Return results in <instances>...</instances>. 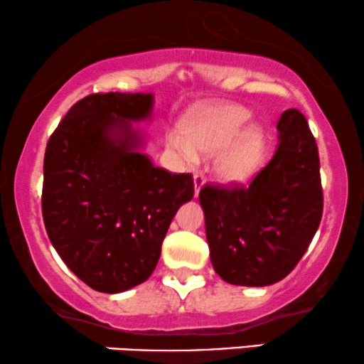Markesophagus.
<instances>
[{
	"mask_svg": "<svg viewBox=\"0 0 364 364\" xmlns=\"http://www.w3.org/2000/svg\"><path fill=\"white\" fill-rule=\"evenodd\" d=\"M204 182H205V178L200 172H197L196 176H193V193H196V197L199 196V192H200L202 186H204Z\"/></svg>",
	"mask_w": 364,
	"mask_h": 364,
	"instance_id": "obj_1",
	"label": "esophagus"
}]
</instances>
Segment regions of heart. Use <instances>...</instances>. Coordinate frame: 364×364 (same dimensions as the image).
<instances>
[{"mask_svg": "<svg viewBox=\"0 0 364 364\" xmlns=\"http://www.w3.org/2000/svg\"><path fill=\"white\" fill-rule=\"evenodd\" d=\"M251 112L240 105H215L192 113L186 120V136L168 132L167 145L186 164L197 160V152L207 157L219 155L217 173L228 182H244L254 176L261 162L264 132L249 125Z\"/></svg>", "mask_w": 364, "mask_h": 364, "instance_id": "heart-1", "label": "heart"}]
</instances>
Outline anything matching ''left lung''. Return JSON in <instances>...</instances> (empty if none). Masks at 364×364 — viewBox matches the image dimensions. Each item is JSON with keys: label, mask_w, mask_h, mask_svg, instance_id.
Returning <instances> with one entry per match:
<instances>
[{"label": "left lung", "mask_w": 364, "mask_h": 364, "mask_svg": "<svg viewBox=\"0 0 364 364\" xmlns=\"http://www.w3.org/2000/svg\"><path fill=\"white\" fill-rule=\"evenodd\" d=\"M277 132L274 155L247 187L200 188L210 262L229 284L262 287L284 279L323 217L319 154L308 122L289 108Z\"/></svg>", "instance_id": "obj_1"}]
</instances>
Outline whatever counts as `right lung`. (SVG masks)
<instances>
[{
	"mask_svg": "<svg viewBox=\"0 0 364 364\" xmlns=\"http://www.w3.org/2000/svg\"><path fill=\"white\" fill-rule=\"evenodd\" d=\"M152 93H93L70 108L46 144L41 210L48 237L92 289L115 294L147 281L191 173L155 167L132 122L152 117Z\"/></svg>",
	"mask_w": 364,
	"mask_h": 364,
	"instance_id": "obj_1",
	"label": "right lung"
}]
</instances>
